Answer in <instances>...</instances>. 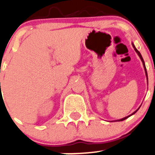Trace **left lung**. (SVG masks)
<instances>
[{"label":"left lung","mask_w":155,"mask_h":155,"mask_svg":"<svg viewBox=\"0 0 155 155\" xmlns=\"http://www.w3.org/2000/svg\"><path fill=\"white\" fill-rule=\"evenodd\" d=\"M132 45H133V48H134L135 51L137 52V54H138V56H139V57H140V60H141V61L143 62V67H144L145 72H146V78H147V83H148V74H147V71H146V65H145V62H144V60H143V57H142L141 54L140 53V51H139L137 50V49L136 48V47H135V45H134V43H132ZM140 107H139L138 109L137 110H135L134 112L133 113H131V114H130V115H129V116H126V117H125V118H122V119H119V120H116V121H114V122H120V121H123V120H125V119H127V118L130 117V116H132V115H134V113H137V111L139 109H140Z\"/></svg>","instance_id":"left-lung-1"}]
</instances>
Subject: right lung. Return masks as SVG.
Returning <instances> with one entry per match:
<instances>
[{
  "label": "right lung",
  "instance_id": "1",
  "mask_svg": "<svg viewBox=\"0 0 155 155\" xmlns=\"http://www.w3.org/2000/svg\"><path fill=\"white\" fill-rule=\"evenodd\" d=\"M0 84H1V83H0Z\"/></svg>",
  "mask_w": 155,
  "mask_h": 155
}]
</instances>
